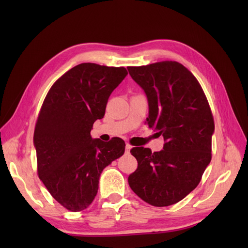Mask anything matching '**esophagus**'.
I'll return each instance as SVG.
<instances>
[{"mask_svg": "<svg viewBox=\"0 0 248 248\" xmlns=\"http://www.w3.org/2000/svg\"><path fill=\"white\" fill-rule=\"evenodd\" d=\"M131 148H132V147H131L129 144H126V146H125V151H126L127 153H129Z\"/></svg>", "mask_w": 248, "mask_h": 248, "instance_id": "1", "label": "esophagus"}]
</instances>
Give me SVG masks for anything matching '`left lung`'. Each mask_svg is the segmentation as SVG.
Instances as JSON below:
<instances>
[{
	"label": "left lung",
	"mask_w": 248,
	"mask_h": 248,
	"mask_svg": "<svg viewBox=\"0 0 248 248\" xmlns=\"http://www.w3.org/2000/svg\"><path fill=\"white\" fill-rule=\"evenodd\" d=\"M127 69L147 96L149 128L164 140L159 152L131 150L139 166L128 183L148 204L170 206L196 188L211 161L212 112L198 79L182 64L163 61Z\"/></svg>",
	"instance_id": "obj_1"
}]
</instances>
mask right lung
Instances as JSON below:
<instances>
[{"label":"right lung","mask_w":248,"mask_h":248,"mask_svg":"<svg viewBox=\"0 0 248 248\" xmlns=\"http://www.w3.org/2000/svg\"><path fill=\"white\" fill-rule=\"evenodd\" d=\"M127 74L124 67L79 64L52 85L42 104L34 132L38 175L52 198L72 212L89 207L102 170L125 152L123 140L104 142L90 132Z\"/></svg>","instance_id":"add662e5"}]
</instances>
